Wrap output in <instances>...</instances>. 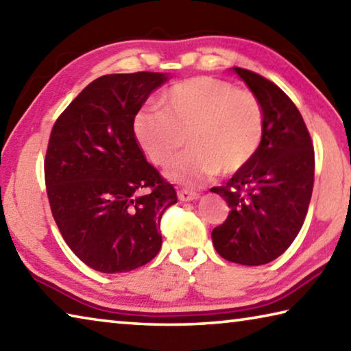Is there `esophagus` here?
<instances>
[{
    "label": "esophagus",
    "mask_w": 351,
    "mask_h": 351,
    "mask_svg": "<svg viewBox=\"0 0 351 351\" xmlns=\"http://www.w3.org/2000/svg\"><path fill=\"white\" fill-rule=\"evenodd\" d=\"M199 197L198 192H195V190H189V189H181L178 190V198L181 201H193Z\"/></svg>",
    "instance_id": "esophagus-1"
}]
</instances>
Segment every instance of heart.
<instances>
[{"label":"heart","mask_w":351,"mask_h":351,"mask_svg":"<svg viewBox=\"0 0 351 351\" xmlns=\"http://www.w3.org/2000/svg\"><path fill=\"white\" fill-rule=\"evenodd\" d=\"M164 110L144 106L133 119L145 156L171 180L195 186L218 171L235 175L252 161L265 138V110L257 94L213 77H192L162 94Z\"/></svg>","instance_id":"heart-1"}]
</instances>
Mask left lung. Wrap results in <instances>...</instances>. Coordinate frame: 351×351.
Masks as SVG:
<instances>
[{"label":"left lung","mask_w":351,"mask_h":351,"mask_svg":"<svg viewBox=\"0 0 351 351\" xmlns=\"http://www.w3.org/2000/svg\"><path fill=\"white\" fill-rule=\"evenodd\" d=\"M265 110V138L245 169L210 192L229 204L212 230L217 252L232 263L258 266L282 255L304 226L314 184V147L293 100L276 83L234 68Z\"/></svg>","instance_id":"obj_1"}]
</instances>
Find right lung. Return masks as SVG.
<instances>
[{
  "instance_id": "obj_1",
  "label": "right lung",
  "mask_w": 351,
  "mask_h": 351,
  "mask_svg": "<svg viewBox=\"0 0 351 351\" xmlns=\"http://www.w3.org/2000/svg\"><path fill=\"white\" fill-rule=\"evenodd\" d=\"M165 80L145 71L99 77L52 127L45 158L52 217L71 251L105 274L156 257L161 218L178 201L133 132L136 112Z\"/></svg>"
}]
</instances>
